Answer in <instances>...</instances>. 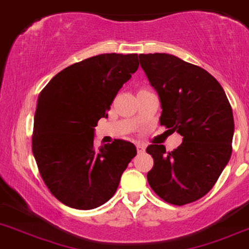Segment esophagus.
<instances>
[{"label": "esophagus", "mask_w": 249, "mask_h": 249, "mask_svg": "<svg viewBox=\"0 0 249 249\" xmlns=\"http://www.w3.org/2000/svg\"><path fill=\"white\" fill-rule=\"evenodd\" d=\"M136 148H137V152L139 153H142V152H144V149H146V146H144L143 143H136Z\"/></svg>", "instance_id": "1"}]
</instances>
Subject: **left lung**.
<instances>
[{
  "label": "left lung",
  "instance_id": "left-lung-1",
  "mask_svg": "<svg viewBox=\"0 0 249 249\" xmlns=\"http://www.w3.org/2000/svg\"><path fill=\"white\" fill-rule=\"evenodd\" d=\"M139 58L160 100V125L182 136L171 152L163 144L147 147L154 160L147 180L163 201L191 203L211 191L230 160L235 130L230 102L218 80L201 67L166 53Z\"/></svg>",
  "mask_w": 249,
  "mask_h": 249
}]
</instances>
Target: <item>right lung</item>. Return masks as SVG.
<instances>
[{
	"mask_svg": "<svg viewBox=\"0 0 249 249\" xmlns=\"http://www.w3.org/2000/svg\"><path fill=\"white\" fill-rule=\"evenodd\" d=\"M139 68L137 54L105 53L53 76L37 98L33 154L43 182L66 206L81 211L109 201L136 147L125 140L96 148L95 127Z\"/></svg>",
	"mask_w": 249,
	"mask_h": 249,
	"instance_id": "add662e5",
	"label": "right lung"
}]
</instances>
